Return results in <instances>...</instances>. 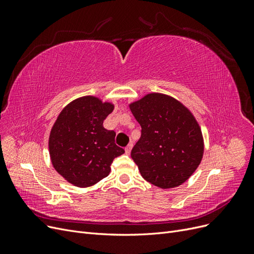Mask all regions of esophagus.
<instances>
[{
  "mask_svg": "<svg viewBox=\"0 0 254 254\" xmlns=\"http://www.w3.org/2000/svg\"><path fill=\"white\" fill-rule=\"evenodd\" d=\"M131 149H132V144H129L127 147L125 148V152L127 153V155H129L130 151H131Z\"/></svg>",
  "mask_w": 254,
  "mask_h": 254,
  "instance_id": "1",
  "label": "esophagus"
}]
</instances>
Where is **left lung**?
Here are the masks:
<instances>
[{
    "mask_svg": "<svg viewBox=\"0 0 254 254\" xmlns=\"http://www.w3.org/2000/svg\"><path fill=\"white\" fill-rule=\"evenodd\" d=\"M142 127L131 158L143 178L160 189L186 182L200 164L204 144L197 120L178 99L148 93L129 104Z\"/></svg>",
    "mask_w": 254,
    "mask_h": 254,
    "instance_id": "1",
    "label": "left lung"
}]
</instances>
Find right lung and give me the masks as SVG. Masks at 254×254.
Masks as SVG:
<instances>
[{"label": "right lung", "mask_w": 254, "mask_h": 254, "mask_svg": "<svg viewBox=\"0 0 254 254\" xmlns=\"http://www.w3.org/2000/svg\"><path fill=\"white\" fill-rule=\"evenodd\" d=\"M114 105L92 95L67 104L54 123L49 137L53 167L68 182L89 188L110 174L111 163L125 150L114 143L115 132L104 128Z\"/></svg>", "instance_id": "1"}]
</instances>
